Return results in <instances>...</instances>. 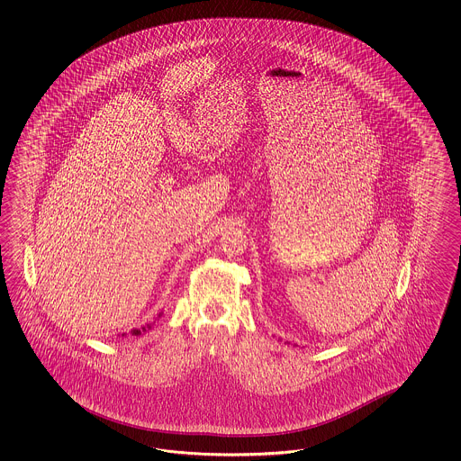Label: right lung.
<instances>
[{
    "label": "right lung",
    "instance_id": "obj_1",
    "mask_svg": "<svg viewBox=\"0 0 461 461\" xmlns=\"http://www.w3.org/2000/svg\"><path fill=\"white\" fill-rule=\"evenodd\" d=\"M160 316H162V312L158 314V318H160ZM152 326H154V322H150V324H147V326H143V328H140V330H131V336L141 335V333H145V331L152 330ZM123 336H125V333H123Z\"/></svg>",
    "mask_w": 461,
    "mask_h": 461
}]
</instances>
